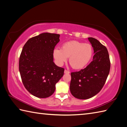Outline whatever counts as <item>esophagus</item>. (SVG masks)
Masks as SVG:
<instances>
[{
	"mask_svg": "<svg viewBox=\"0 0 127 127\" xmlns=\"http://www.w3.org/2000/svg\"><path fill=\"white\" fill-rule=\"evenodd\" d=\"M70 73V71L68 70H64V74H69Z\"/></svg>",
	"mask_w": 127,
	"mask_h": 127,
	"instance_id": "obj_1",
	"label": "esophagus"
}]
</instances>
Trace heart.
Listing matches in <instances>:
<instances>
[{"mask_svg":"<svg viewBox=\"0 0 127 127\" xmlns=\"http://www.w3.org/2000/svg\"><path fill=\"white\" fill-rule=\"evenodd\" d=\"M93 48L89 44L77 41L64 43L62 48L56 47L53 55L57 63L62 65L69 57V63L75 69H82L87 65L93 55Z\"/></svg>","mask_w":127,"mask_h":127,"instance_id":"b5f03b06","label":"heart"}]
</instances>
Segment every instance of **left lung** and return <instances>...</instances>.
<instances>
[{"label": "left lung", "instance_id": "obj_1", "mask_svg": "<svg viewBox=\"0 0 127 127\" xmlns=\"http://www.w3.org/2000/svg\"><path fill=\"white\" fill-rule=\"evenodd\" d=\"M94 55L86 68L71 73L70 90L76 98L87 99L95 95L103 87L110 69V62L106 47L98 40L88 37Z\"/></svg>", "mask_w": 127, "mask_h": 127}]
</instances>
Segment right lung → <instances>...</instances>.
Here are the masks:
<instances>
[{
  "instance_id": "obj_1",
  "label": "right lung",
  "mask_w": 127,
  "mask_h": 127,
  "mask_svg": "<svg viewBox=\"0 0 127 127\" xmlns=\"http://www.w3.org/2000/svg\"><path fill=\"white\" fill-rule=\"evenodd\" d=\"M60 35L44 33L29 39L24 45L19 60V71L26 90L40 98L55 92L56 84L64 69L53 62V52Z\"/></svg>"
}]
</instances>
